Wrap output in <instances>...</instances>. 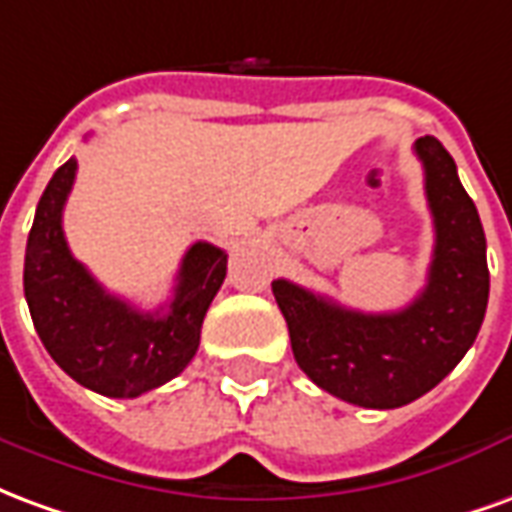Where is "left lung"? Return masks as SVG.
Segmentation results:
<instances>
[{
  "mask_svg": "<svg viewBox=\"0 0 512 512\" xmlns=\"http://www.w3.org/2000/svg\"><path fill=\"white\" fill-rule=\"evenodd\" d=\"M414 153L436 230L417 299L397 312H356L288 279L271 282L301 370L362 408L406 406L430 392L472 348L488 307L483 224L455 161L436 136H419Z\"/></svg>",
  "mask_w": 512,
  "mask_h": 512,
  "instance_id": "8db88e82",
  "label": "left lung"
}]
</instances>
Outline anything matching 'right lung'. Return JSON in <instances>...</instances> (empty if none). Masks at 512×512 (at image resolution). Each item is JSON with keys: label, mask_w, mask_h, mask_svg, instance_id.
I'll return each mask as SVG.
<instances>
[{"label": "right lung", "mask_w": 512, "mask_h": 512, "mask_svg": "<svg viewBox=\"0 0 512 512\" xmlns=\"http://www.w3.org/2000/svg\"><path fill=\"white\" fill-rule=\"evenodd\" d=\"M73 180L76 158H68L35 211L24 257L29 315L51 359L76 384L106 397H139L194 359L202 318L227 277V255L205 241L191 244L167 307L136 310L101 288L68 249L62 208Z\"/></svg>", "instance_id": "obj_1"}]
</instances>
